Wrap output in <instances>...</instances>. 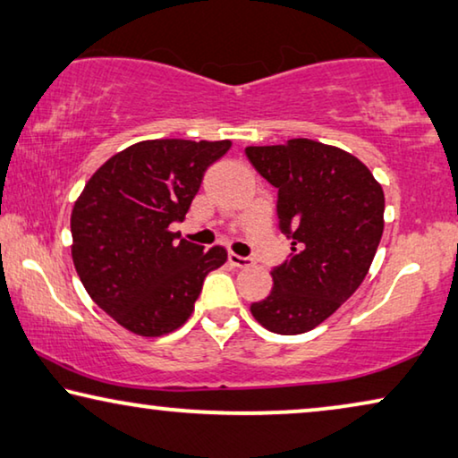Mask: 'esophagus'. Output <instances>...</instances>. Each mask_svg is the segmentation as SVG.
Wrapping results in <instances>:
<instances>
[{
    "label": "esophagus",
    "mask_w": 458,
    "mask_h": 458,
    "mask_svg": "<svg viewBox=\"0 0 458 458\" xmlns=\"http://www.w3.org/2000/svg\"><path fill=\"white\" fill-rule=\"evenodd\" d=\"M229 262L233 264V267H237V268H250L251 267V258L233 254V251H229Z\"/></svg>",
    "instance_id": "esophagus-1"
}]
</instances>
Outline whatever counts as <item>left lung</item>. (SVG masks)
Returning <instances> with one entry per match:
<instances>
[{
  "mask_svg": "<svg viewBox=\"0 0 458 458\" xmlns=\"http://www.w3.org/2000/svg\"><path fill=\"white\" fill-rule=\"evenodd\" d=\"M245 157L278 190V227L291 256L251 316L276 335H301L333 316L363 283L384 231V191L360 158L293 138L248 147Z\"/></svg>",
  "mask_w": 458,
  "mask_h": 458,
  "instance_id": "left-lung-1",
  "label": "left lung"
}]
</instances>
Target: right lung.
<instances>
[{"label": "right lung", "instance_id": "obj_1", "mask_svg": "<svg viewBox=\"0 0 458 458\" xmlns=\"http://www.w3.org/2000/svg\"><path fill=\"white\" fill-rule=\"evenodd\" d=\"M231 140L161 138L131 144L98 167L72 210V260L98 308L140 336L174 333L191 316L204 276L227 251L177 242L204 171Z\"/></svg>", "mask_w": 458, "mask_h": 458}]
</instances>
